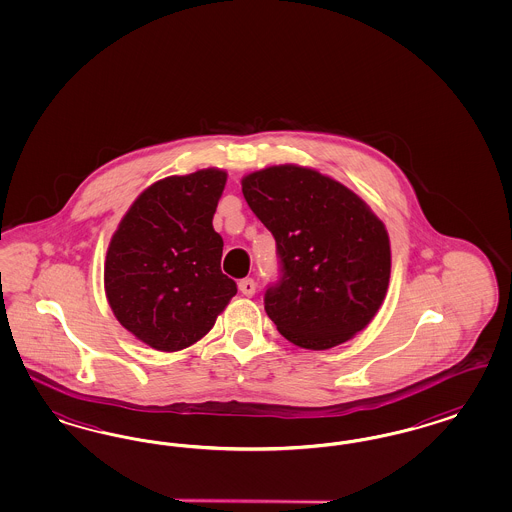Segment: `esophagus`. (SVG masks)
<instances>
[{"mask_svg":"<svg viewBox=\"0 0 512 512\" xmlns=\"http://www.w3.org/2000/svg\"><path fill=\"white\" fill-rule=\"evenodd\" d=\"M239 290H241V294H245V296L250 298L256 292V283L252 279H243V281H239Z\"/></svg>","mask_w":512,"mask_h":512,"instance_id":"obj_1","label":"esophagus"}]
</instances>
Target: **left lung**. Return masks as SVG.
<instances>
[{
    "label": "left lung",
    "mask_w": 512,
    "mask_h": 512,
    "mask_svg": "<svg viewBox=\"0 0 512 512\" xmlns=\"http://www.w3.org/2000/svg\"><path fill=\"white\" fill-rule=\"evenodd\" d=\"M241 186L283 262L281 283L265 294V313L281 336L311 351L355 338L389 288L383 222L355 191L311 167H265Z\"/></svg>",
    "instance_id": "1"
}]
</instances>
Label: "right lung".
<instances>
[{
	"label": "right lung",
	"mask_w": 512,
	"mask_h": 512,
	"mask_svg": "<svg viewBox=\"0 0 512 512\" xmlns=\"http://www.w3.org/2000/svg\"><path fill=\"white\" fill-rule=\"evenodd\" d=\"M226 182L228 172L216 167L157 180L110 239L106 298L119 324L152 349L174 353L203 340L237 294L212 228Z\"/></svg>",
	"instance_id": "obj_1"
}]
</instances>
